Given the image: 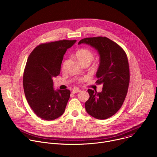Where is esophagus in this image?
<instances>
[{
  "label": "esophagus",
  "instance_id": "esophagus-1",
  "mask_svg": "<svg viewBox=\"0 0 157 157\" xmlns=\"http://www.w3.org/2000/svg\"><path fill=\"white\" fill-rule=\"evenodd\" d=\"M80 91H81V90H80L79 89H78V88H75V89H73V90L72 91L73 93H79Z\"/></svg>",
  "mask_w": 157,
  "mask_h": 157
}]
</instances>
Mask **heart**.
Wrapping results in <instances>:
<instances>
[{
  "instance_id": "obj_1",
  "label": "heart",
  "mask_w": 157,
  "mask_h": 157,
  "mask_svg": "<svg viewBox=\"0 0 157 157\" xmlns=\"http://www.w3.org/2000/svg\"><path fill=\"white\" fill-rule=\"evenodd\" d=\"M76 57L82 64L86 63L89 64L93 59L94 55L90 50L87 48H81L76 52Z\"/></svg>"
}]
</instances>
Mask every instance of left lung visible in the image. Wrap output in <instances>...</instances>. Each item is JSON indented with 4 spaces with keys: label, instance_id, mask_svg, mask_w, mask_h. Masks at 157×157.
<instances>
[{
    "label": "left lung",
    "instance_id": "8db88e82",
    "mask_svg": "<svg viewBox=\"0 0 157 157\" xmlns=\"http://www.w3.org/2000/svg\"><path fill=\"white\" fill-rule=\"evenodd\" d=\"M95 48L99 55L96 72L98 84H102L101 93L89 89V99L85 102L87 113L98 119H105L114 115L125 99L130 81L129 66L124 50L107 37H92L81 40Z\"/></svg>",
    "mask_w": 157,
    "mask_h": 157
}]
</instances>
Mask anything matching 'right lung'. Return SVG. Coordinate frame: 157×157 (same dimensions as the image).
<instances>
[{
    "label": "right lung",
    "instance_id": "obj_1",
    "mask_svg": "<svg viewBox=\"0 0 157 157\" xmlns=\"http://www.w3.org/2000/svg\"><path fill=\"white\" fill-rule=\"evenodd\" d=\"M76 40H59L37 46L30 54L23 85L27 101L40 118L52 121L64 112L70 97L68 89L54 90L53 78L60 73L63 56Z\"/></svg>",
    "mask_w": 157,
    "mask_h": 157
}]
</instances>
